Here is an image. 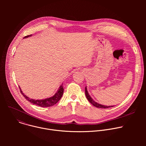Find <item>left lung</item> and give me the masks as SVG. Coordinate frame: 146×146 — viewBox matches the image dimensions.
<instances>
[{
	"label": "left lung",
	"mask_w": 146,
	"mask_h": 146,
	"mask_svg": "<svg viewBox=\"0 0 146 146\" xmlns=\"http://www.w3.org/2000/svg\"><path fill=\"white\" fill-rule=\"evenodd\" d=\"M85 92H86V97H87V99H88V100L92 104V105H94V106L96 107V108H102V109H107V108H111V107H113V106H103V105H100V104H99L96 102H95L91 98V96H90L88 91H87V88L86 87L85 88Z\"/></svg>",
	"instance_id": "8db88e82"
}]
</instances>
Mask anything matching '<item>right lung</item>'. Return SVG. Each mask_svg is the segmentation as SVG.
Returning <instances> with one entry per match:
<instances>
[{
	"label": "right lung",
	"mask_w": 146,
	"mask_h": 146,
	"mask_svg": "<svg viewBox=\"0 0 146 146\" xmlns=\"http://www.w3.org/2000/svg\"><path fill=\"white\" fill-rule=\"evenodd\" d=\"M31 35H28L25 37H24V38L28 37L29 36H31ZM20 89V87H19ZM20 92L22 94V95L25 97V98L28 100L29 102H30L31 103H32V104H34V105L41 106V107H50L52 106L53 105H54L55 104H56L62 98V95H63L64 93V88L62 87V86H60L57 91V92L52 97L49 98H47L45 99H43V100H35V99H30L29 98L28 96H27L26 95H24V94L23 92V91H21V90L20 89Z\"/></svg>",
	"instance_id": "1"
}]
</instances>
